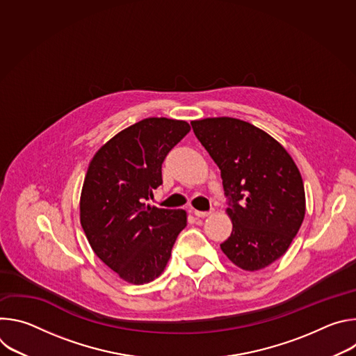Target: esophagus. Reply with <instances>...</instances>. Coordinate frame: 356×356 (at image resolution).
Listing matches in <instances>:
<instances>
[{
    "label": "esophagus",
    "mask_w": 356,
    "mask_h": 356,
    "mask_svg": "<svg viewBox=\"0 0 356 356\" xmlns=\"http://www.w3.org/2000/svg\"><path fill=\"white\" fill-rule=\"evenodd\" d=\"M211 214V211H198V210H194V216L197 217V218H206V217H209Z\"/></svg>",
    "instance_id": "obj_1"
}]
</instances>
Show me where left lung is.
I'll return each mask as SVG.
<instances>
[{
    "instance_id": "obj_1",
    "label": "left lung",
    "mask_w": 356,
    "mask_h": 356,
    "mask_svg": "<svg viewBox=\"0 0 356 356\" xmlns=\"http://www.w3.org/2000/svg\"><path fill=\"white\" fill-rule=\"evenodd\" d=\"M191 127L221 170L232 221L222 252L243 270L269 266L287 250L306 214L294 161L269 134L236 118L198 120Z\"/></svg>"
}]
</instances>
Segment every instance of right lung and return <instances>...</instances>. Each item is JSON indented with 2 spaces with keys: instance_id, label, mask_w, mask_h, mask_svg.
<instances>
[{
  "instance_id": "obj_1",
  "label": "right lung",
  "mask_w": 356,
  "mask_h": 356,
  "mask_svg": "<svg viewBox=\"0 0 356 356\" xmlns=\"http://www.w3.org/2000/svg\"><path fill=\"white\" fill-rule=\"evenodd\" d=\"M186 121L146 118L117 134L90 162L80 222L95 255L122 280L149 283L165 270L183 210L146 204L162 184V163L188 134Z\"/></svg>"
}]
</instances>
